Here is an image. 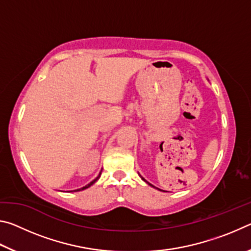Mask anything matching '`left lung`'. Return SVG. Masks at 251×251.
<instances>
[{
	"label": "left lung",
	"mask_w": 251,
	"mask_h": 251,
	"mask_svg": "<svg viewBox=\"0 0 251 251\" xmlns=\"http://www.w3.org/2000/svg\"><path fill=\"white\" fill-rule=\"evenodd\" d=\"M142 179H143V180H144V181H146V180H145V179H144V178H143V177H142ZM146 182H147V184H148V185H151V187H155V186H152V185H151V184H150V182H148V181H146ZM155 188H156V187H155ZM157 189H158V190H161V189H159V188H157Z\"/></svg>",
	"instance_id": "1"
}]
</instances>
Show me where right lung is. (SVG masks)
<instances>
[{
    "mask_svg": "<svg viewBox=\"0 0 251 251\" xmlns=\"http://www.w3.org/2000/svg\"><path fill=\"white\" fill-rule=\"evenodd\" d=\"M100 174H101V172L99 174V176H97L96 178H95V179L94 180H92L91 182H90V184H87L86 186H84V187H82V188H79V189H75L74 190V192H79V190H84V189H86V188H88V187H91L93 184H94V182L97 180V179H99V178L100 177Z\"/></svg>",
    "mask_w": 251,
    "mask_h": 251,
    "instance_id": "1",
    "label": "right lung"
}]
</instances>
